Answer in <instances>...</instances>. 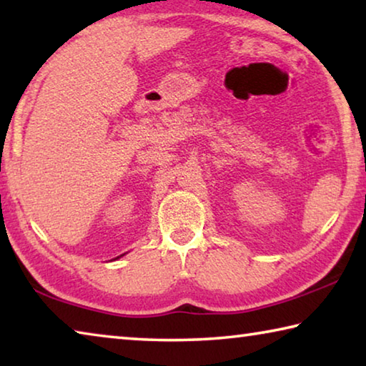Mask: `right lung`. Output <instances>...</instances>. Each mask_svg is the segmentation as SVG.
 Returning a JSON list of instances; mask_svg holds the SVG:
<instances>
[{
    "label": "right lung",
    "mask_w": 366,
    "mask_h": 366,
    "mask_svg": "<svg viewBox=\"0 0 366 366\" xmlns=\"http://www.w3.org/2000/svg\"><path fill=\"white\" fill-rule=\"evenodd\" d=\"M117 258H119V257H117Z\"/></svg>",
    "instance_id": "right-lung-1"
}]
</instances>
